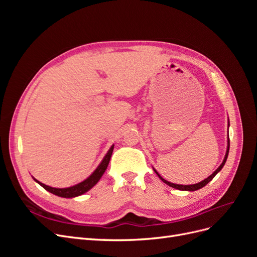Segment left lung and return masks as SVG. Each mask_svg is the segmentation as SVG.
Segmentation results:
<instances>
[{
	"label": "left lung",
	"instance_id": "1",
	"mask_svg": "<svg viewBox=\"0 0 257 257\" xmlns=\"http://www.w3.org/2000/svg\"><path fill=\"white\" fill-rule=\"evenodd\" d=\"M227 126L229 127V120H228V123H227ZM228 152H229V136H228V131H227V148H226V153H225V157H224V160H223V162H222V164L217 167L214 172L210 175L208 178H206V179H204L203 181H200V182H198V183H195V184H191V185H182V184H175V183H172V182H169V181H167V180H165V179H163L160 175H159V173L157 172V170H155L154 168H153V170H154V173L157 174L158 176H159V178L161 179V180L164 182V183H166L167 185H169V186H172V188H174V189H177V190H180V191H190V192H192V191H196V190H199V189H201V188H204V186L206 185V184H208L210 181L212 180V179L215 177V175L220 172V170L223 168V166L225 165V163H226V160H227V157H228Z\"/></svg>",
	"mask_w": 257,
	"mask_h": 257
}]
</instances>
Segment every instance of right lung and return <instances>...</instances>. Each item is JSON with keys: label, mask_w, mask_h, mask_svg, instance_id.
<instances>
[{"label": "right lung", "mask_w": 257, "mask_h": 257, "mask_svg": "<svg viewBox=\"0 0 257 257\" xmlns=\"http://www.w3.org/2000/svg\"><path fill=\"white\" fill-rule=\"evenodd\" d=\"M113 147H114V145H112L110 147V149L108 150V152L106 153L104 159L102 160V162L99 163V165L96 167L94 172H93L87 179H85V180L81 181L78 184H75L73 186H68V188L60 189V188H52V186L46 185V184L40 182L38 180H36V179H34V178L33 179L41 186H43V188L46 191H48V192L54 194V195H57V196L64 197V198H73V197L80 196V195H82V194L90 191L93 188V186H94L99 181V179L102 178V176L105 173V170L107 169L108 164H109V161H110L111 154H112V151H113Z\"/></svg>", "instance_id": "1"}]
</instances>
